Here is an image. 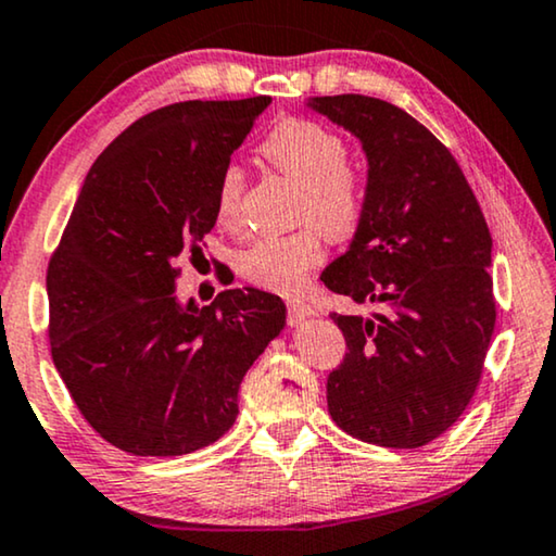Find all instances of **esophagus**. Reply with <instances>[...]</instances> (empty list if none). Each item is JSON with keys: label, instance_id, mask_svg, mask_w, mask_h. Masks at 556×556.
Segmentation results:
<instances>
[{"label": "esophagus", "instance_id": "obj_1", "mask_svg": "<svg viewBox=\"0 0 556 556\" xmlns=\"http://www.w3.org/2000/svg\"><path fill=\"white\" fill-rule=\"evenodd\" d=\"M289 307V323L292 325H302L304 319H309L312 315H315V309L309 307L307 302H302V300H292L287 304Z\"/></svg>", "mask_w": 556, "mask_h": 556}]
</instances>
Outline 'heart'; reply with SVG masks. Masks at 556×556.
<instances>
[{
    "label": "heart",
    "instance_id": "obj_1",
    "mask_svg": "<svg viewBox=\"0 0 556 556\" xmlns=\"http://www.w3.org/2000/svg\"><path fill=\"white\" fill-rule=\"evenodd\" d=\"M262 159L281 176L300 186L296 216L304 226L287 237L256 239L241 249L237 269L252 285L279 294L300 292L307 275L323 262V228L330 239L353 237L365 211V184L350 166L345 140L338 132L304 118H287L267 132L260 146ZM244 197V170L229 166L216 186V218L222 226L239 222Z\"/></svg>",
    "mask_w": 556,
    "mask_h": 556
}]
</instances>
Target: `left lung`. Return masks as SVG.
Listing matches in <instances>:
<instances>
[{"label": "left lung", "mask_w": 556, "mask_h": 556, "mask_svg": "<svg viewBox=\"0 0 556 556\" xmlns=\"http://www.w3.org/2000/svg\"><path fill=\"white\" fill-rule=\"evenodd\" d=\"M367 159L365 211L325 287L375 312L338 315L348 353L327 408L353 438L420 448L471 403L494 334L491 233L464 170L426 125L367 96L312 98Z\"/></svg>", "instance_id": "obj_1"}]
</instances>
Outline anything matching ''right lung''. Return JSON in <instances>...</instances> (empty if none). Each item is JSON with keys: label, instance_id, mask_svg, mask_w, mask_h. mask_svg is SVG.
<instances>
[{"label": "right lung", "instance_id": "add662e5", "mask_svg": "<svg viewBox=\"0 0 556 556\" xmlns=\"http://www.w3.org/2000/svg\"><path fill=\"white\" fill-rule=\"evenodd\" d=\"M271 98L186 100L92 163L47 267L50 350L83 418L132 456H186L233 426L239 386L285 327L262 289L178 302L176 260L216 224V186Z\"/></svg>", "mask_w": 556, "mask_h": 556}]
</instances>
